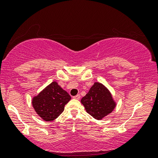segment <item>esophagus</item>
<instances>
[{
    "instance_id": "34e87169",
    "label": "esophagus",
    "mask_w": 158,
    "mask_h": 158,
    "mask_svg": "<svg viewBox=\"0 0 158 158\" xmlns=\"http://www.w3.org/2000/svg\"><path fill=\"white\" fill-rule=\"evenodd\" d=\"M80 98H81V95H80V94H77L75 96L73 97V98L77 99V100H78V99H80Z\"/></svg>"
}]
</instances>
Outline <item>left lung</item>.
Segmentation results:
<instances>
[{
    "mask_svg": "<svg viewBox=\"0 0 158 158\" xmlns=\"http://www.w3.org/2000/svg\"><path fill=\"white\" fill-rule=\"evenodd\" d=\"M81 101L87 113L98 120L111 113L116 105L108 88L98 82L93 85Z\"/></svg>",
    "mask_w": 158,
    "mask_h": 158,
    "instance_id": "1",
    "label": "left lung"
}]
</instances>
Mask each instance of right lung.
I'll use <instances>...</instances> for the list:
<instances>
[{
    "label": "right lung",
    "instance_id": "right-lung-1",
    "mask_svg": "<svg viewBox=\"0 0 158 158\" xmlns=\"http://www.w3.org/2000/svg\"><path fill=\"white\" fill-rule=\"evenodd\" d=\"M71 99L68 92L57 82L47 85L32 99V106L36 114L46 122L57 118L64 111V106Z\"/></svg>",
    "mask_w": 158,
    "mask_h": 158
}]
</instances>
